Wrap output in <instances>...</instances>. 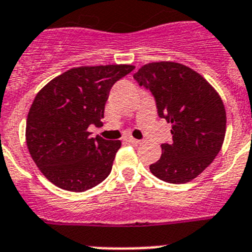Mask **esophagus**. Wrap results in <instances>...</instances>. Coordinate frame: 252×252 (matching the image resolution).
<instances>
[{
    "mask_svg": "<svg viewBox=\"0 0 252 252\" xmlns=\"http://www.w3.org/2000/svg\"><path fill=\"white\" fill-rule=\"evenodd\" d=\"M126 141L129 142V143H132V144H138L139 142V139H135V138H133V137H128V138H126Z\"/></svg>",
    "mask_w": 252,
    "mask_h": 252,
    "instance_id": "1",
    "label": "esophagus"
}]
</instances>
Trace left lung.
<instances>
[{
    "label": "left lung",
    "mask_w": 252,
    "mask_h": 252,
    "mask_svg": "<svg viewBox=\"0 0 252 252\" xmlns=\"http://www.w3.org/2000/svg\"><path fill=\"white\" fill-rule=\"evenodd\" d=\"M133 78L150 90L158 117L172 126V142L161 144L162 155L150 166L151 172L166 183H189L222 147L226 110L220 95L200 74L180 63H148Z\"/></svg>",
    "instance_id": "8db88e82"
}]
</instances>
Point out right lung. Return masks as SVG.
Returning a JSON list of instances; mask_svg holds the SVG:
<instances>
[{"label": "right lung", "mask_w": 252, "mask_h": 252, "mask_svg": "<svg viewBox=\"0 0 252 252\" xmlns=\"http://www.w3.org/2000/svg\"><path fill=\"white\" fill-rule=\"evenodd\" d=\"M134 65L77 67L45 85L26 120L30 156L45 178L68 191H85L108 178L120 141L93 138L90 126H101L113 85Z\"/></svg>", "instance_id": "add662e5"}]
</instances>
